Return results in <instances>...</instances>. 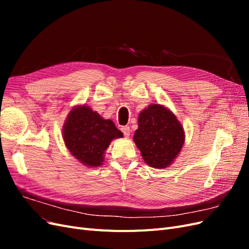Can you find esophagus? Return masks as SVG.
<instances>
[{"label":"esophagus","mask_w":249,"mask_h":249,"mask_svg":"<svg viewBox=\"0 0 249 249\" xmlns=\"http://www.w3.org/2000/svg\"><path fill=\"white\" fill-rule=\"evenodd\" d=\"M122 131H123L124 135V136H125L126 138H127V137H130L131 130H130V127H129V126H123V127H122Z\"/></svg>","instance_id":"1"}]
</instances>
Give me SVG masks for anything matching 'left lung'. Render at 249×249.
<instances>
[{"mask_svg": "<svg viewBox=\"0 0 249 249\" xmlns=\"http://www.w3.org/2000/svg\"><path fill=\"white\" fill-rule=\"evenodd\" d=\"M134 142L150 167L166 168L175 161L185 142L184 127L163 105L153 104L138 116Z\"/></svg>", "mask_w": 249, "mask_h": 249, "instance_id": "obj_1", "label": "left lung"}]
</instances>
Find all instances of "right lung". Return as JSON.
Returning <instances> with one entry per match:
<instances>
[{
  "mask_svg": "<svg viewBox=\"0 0 249 249\" xmlns=\"http://www.w3.org/2000/svg\"><path fill=\"white\" fill-rule=\"evenodd\" d=\"M63 140L71 154L88 167H99L113 139L123 133L110 119H104L91 108L82 105L71 109L63 125Z\"/></svg>",
  "mask_w": 249,
  "mask_h": 249,
  "instance_id": "add662e5",
  "label": "right lung"
}]
</instances>
